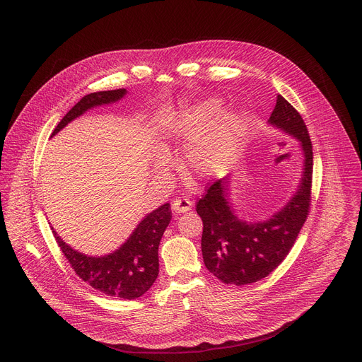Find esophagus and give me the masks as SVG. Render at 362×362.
<instances>
[{"instance_id":"1","label":"esophagus","mask_w":362,"mask_h":362,"mask_svg":"<svg viewBox=\"0 0 362 362\" xmlns=\"http://www.w3.org/2000/svg\"><path fill=\"white\" fill-rule=\"evenodd\" d=\"M192 204L193 203L189 199H175L172 202V211L175 214H177V215L186 214V212H189L192 209Z\"/></svg>"}]
</instances>
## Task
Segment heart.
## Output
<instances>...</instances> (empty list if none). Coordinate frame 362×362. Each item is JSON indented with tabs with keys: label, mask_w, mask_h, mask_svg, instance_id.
Masks as SVG:
<instances>
[{
	"label": "heart",
	"mask_w": 362,
	"mask_h": 362,
	"mask_svg": "<svg viewBox=\"0 0 362 362\" xmlns=\"http://www.w3.org/2000/svg\"><path fill=\"white\" fill-rule=\"evenodd\" d=\"M219 100L173 113L168 130L172 137L189 140L186 158L192 170L203 179H216L235 162L247 132V117L242 112L222 113Z\"/></svg>",
	"instance_id": "1"
}]
</instances>
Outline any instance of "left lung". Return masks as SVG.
<instances>
[{
	"label": "left lung",
	"mask_w": 362,
	"mask_h": 362,
	"mask_svg": "<svg viewBox=\"0 0 362 362\" xmlns=\"http://www.w3.org/2000/svg\"><path fill=\"white\" fill-rule=\"evenodd\" d=\"M268 123L293 137L303 154L298 189L284 208L267 221L238 218L230 202V176L215 182L196 204L203 222V262L223 284H253L276 269L293 246L309 211L314 158L306 126L279 94Z\"/></svg>",
	"instance_id": "1"
}]
</instances>
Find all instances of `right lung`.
<instances>
[{
	"instance_id": "obj_1",
	"label": "right lung",
	"mask_w": 362,
	"mask_h": 362,
	"mask_svg": "<svg viewBox=\"0 0 362 362\" xmlns=\"http://www.w3.org/2000/svg\"><path fill=\"white\" fill-rule=\"evenodd\" d=\"M126 94V88H119L84 95L62 119L51 137L86 112L113 105ZM170 219V204L165 203L147 214L120 247L103 256L81 253L67 245L53 228L51 230L71 268L84 282L107 296L136 299L150 289L159 275V245Z\"/></svg>"
}]
</instances>
